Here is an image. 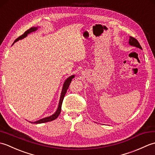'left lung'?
<instances>
[{
    "mask_svg": "<svg viewBox=\"0 0 155 155\" xmlns=\"http://www.w3.org/2000/svg\"><path fill=\"white\" fill-rule=\"evenodd\" d=\"M128 43H129V45L130 46H133V47H137V48H139L140 49H142V47H141V46L140 45L139 42H138V41L137 40L136 38H134L132 37H130Z\"/></svg>",
    "mask_w": 155,
    "mask_h": 155,
    "instance_id": "8db88e82",
    "label": "left lung"
}]
</instances>
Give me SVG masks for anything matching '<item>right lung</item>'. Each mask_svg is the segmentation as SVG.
<instances>
[{"instance_id":"obj_1","label":"right lung","mask_w":155,"mask_h":155,"mask_svg":"<svg viewBox=\"0 0 155 155\" xmlns=\"http://www.w3.org/2000/svg\"><path fill=\"white\" fill-rule=\"evenodd\" d=\"M37 29H38V27H31V28H29L28 30H27V31H25V32L24 34L22 35L21 36H20L18 38H16V40L15 41V42H13V44H14L15 42H16V41H18L19 40H21V39L25 38L28 34L31 33L32 32L36 31L37 30ZM74 77V75H72V76H71V77H69L68 78H67V80H65L64 83L63 84V87H62V89L61 94L60 101H59V103H58V107L57 110H56L55 113L52 115H51V116H50V117H46V118H42V119H40V120H37V121L34 122L33 123L40 124V123H47V122H50V121L55 120L56 118H57L58 117V115L60 114L61 111V107H62V101H63V99H64V95H65L66 93H67V89L68 88L69 85H70L71 81H72V79Z\"/></svg>"}]
</instances>
